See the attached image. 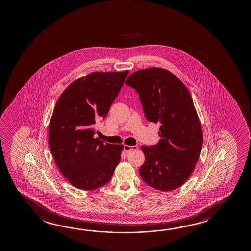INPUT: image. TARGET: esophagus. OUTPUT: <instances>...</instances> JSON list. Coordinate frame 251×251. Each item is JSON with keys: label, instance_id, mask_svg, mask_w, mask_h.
Returning a JSON list of instances; mask_svg holds the SVG:
<instances>
[{"label": "esophagus", "instance_id": "1", "mask_svg": "<svg viewBox=\"0 0 251 251\" xmlns=\"http://www.w3.org/2000/svg\"><path fill=\"white\" fill-rule=\"evenodd\" d=\"M137 146H129V145H124V150L126 152H129V151H133V150H137Z\"/></svg>", "mask_w": 251, "mask_h": 251}]
</instances>
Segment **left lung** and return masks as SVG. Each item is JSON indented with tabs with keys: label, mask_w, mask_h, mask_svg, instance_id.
I'll list each match as a JSON object with an SVG mask.
<instances>
[{
	"label": "left lung",
	"mask_w": 251,
	"mask_h": 251,
	"mask_svg": "<svg viewBox=\"0 0 251 251\" xmlns=\"http://www.w3.org/2000/svg\"><path fill=\"white\" fill-rule=\"evenodd\" d=\"M136 90L149 122L160 124L158 144L141 146L140 175L148 185L167 192L188 180L199 159L203 133L189 90L169 70L140 69L126 80Z\"/></svg>",
	"instance_id": "obj_1"
}]
</instances>
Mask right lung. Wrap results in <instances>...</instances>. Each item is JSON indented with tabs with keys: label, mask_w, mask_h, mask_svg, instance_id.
Returning <instances> with one entry per match:
<instances>
[{
	"label": "right lung",
	"mask_w": 251,
	"mask_h": 251,
	"mask_svg": "<svg viewBox=\"0 0 251 251\" xmlns=\"http://www.w3.org/2000/svg\"><path fill=\"white\" fill-rule=\"evenodd\" d=\"M127 74L92 73L71 83L55 103L49 145L59 171L77 189L105 185L120 162L124 146L94 137V126L106 117Z\"/></svg>",
	"instance_id": "obj_1"
}]
</instances>
